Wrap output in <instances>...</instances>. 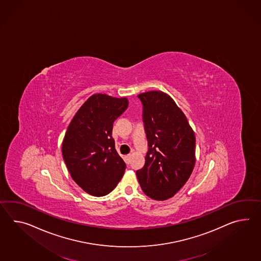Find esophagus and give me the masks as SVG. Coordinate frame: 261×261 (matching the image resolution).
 Returning <instances> with one entry per match:
<instances>
[{
    "label": "esophagus",
    "instance_id": "obj_1",
    "mask_svg": "<svg viewBox=\"0 0 261 261\" xmlns=\"http://www.w3.org/2000/svg\"><path fill=\"white\" fill-rule=\"evenodd\" d=\"M130 159H131V154H127V155H125V156H124V160H125V162H126L127 164H129Z\"/></svg>",
    "mask_w": 261,
    "mask_h": 261
}]
</instances>
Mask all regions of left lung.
Listing matches in <instances>:
<instances>
[{
    "mask_svg": "<svg viewBox=\"0 0 261 261\" xmlns=\"http://www.w3.org/2000/svg\"><path fill=\"white\" fill-rule=\"evenodd\" d=\"M143 103L149 151L137 171L147 196L158 201L173 197L189 180L195 165V135L171 96L161 90L139 94Z\"/></svg>",
    "mask_w": 261,
    "mask_h": 261,
    "instance_id": "8db88e82",
    "label": "left lung"
}]
</instances>
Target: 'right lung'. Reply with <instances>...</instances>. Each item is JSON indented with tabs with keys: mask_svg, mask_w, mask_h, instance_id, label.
I'll list each match as a JSON object with an SVG mask.
<instances>
[{
	"mask_svg": "<svg viewBox=\"0 0 261 261\" xmlns=\"http://www.w3.org/2000/svg\"><path fill=\"white\" fill-rule=\"evenodd\" d=\"M126 97L96 93L78 109L62 141L70 176L92 196H105L120 182L126 165L115 149V120L128 107Z\"/></svg>",
	"mask_w": 261,
	"mask_h": 261,
	"instance_id": "add662e5",
	"label": "right lung"
}]
</instances>
